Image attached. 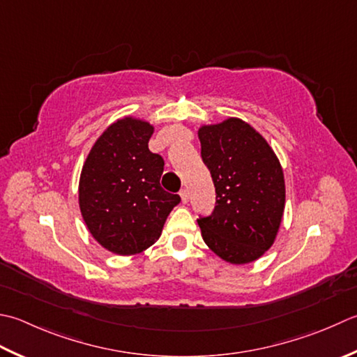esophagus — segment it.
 Masks as SVG:
<instances>
[{"label": "esophagus", "mask_w": 357, "mask_h": 357, "mask_svg": "<svg viewBox=\"0 0 357 357\" xmlns=\"http://www.w3.org/2000/svg\"><path fill=\"white\" fill-rule=\"evenodd\" d=\"M179 197H181V199H183L184 204H185V202H188V190H187V188H181Z\"/></svg>", "instance_id": "1"}]
</instances>
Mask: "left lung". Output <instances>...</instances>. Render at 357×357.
<instances>
[{
  "label": "left lung",
  "mask_w": 357,
  "mask_h": 357,
  "mask_svg": "<svg viewBox=\"0 0 357 357\" xmlns=\"http://www.w3.org/2000/svg\"><path fill=\"white\" fill-rule=\"evenodd\" d=\"M198 136L216 193L213 212L198 220L202 240L229 263L254 261L272 246L280 227L282 165L260 132L241 119L204 125Z\"/></svg>",
  "instance_id": "left-lung-1"
}]
</instances>
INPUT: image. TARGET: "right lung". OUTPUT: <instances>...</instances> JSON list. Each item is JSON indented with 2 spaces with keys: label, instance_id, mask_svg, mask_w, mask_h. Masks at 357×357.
Segmentation results:
<instances>
[{
  "label": "right lung",
  "instance_id": "right-lung-1",
  "mask_svg": "<svg viewBox=\"0 0 357 357\" xmlns=\"http://www.w3.org/2000/svg\"><path fill=\"white\" fill-rule=\"evenodd\" d=\"M153 127L125 117L103 131L82 169L79 204L91 235L119 255L155 243L179 195L160 187L162 156L149 150Z\"/></svg>",
  "mask_w": 357,
  "mask_h": 357
}]
</instances>
